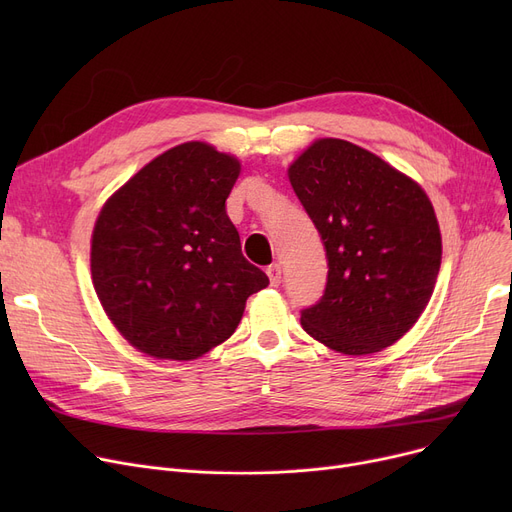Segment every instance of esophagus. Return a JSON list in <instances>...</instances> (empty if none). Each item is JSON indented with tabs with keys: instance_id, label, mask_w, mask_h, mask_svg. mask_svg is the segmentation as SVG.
<instances>
[{
	"instance_id": "obj_1",
	"label": "esophagus",
	"mask_w": 512,
	"mask_h": 512,
	"mask_svg": "<svg viewBox=\"0 0 512 512\" xmlns=\"http://www.w3.org/2000/svg\"><path fill=\"white\" fill-rule=\"evenodd\" d=\"M267 278H270V284L272 286H278L280 282H282V270H280V265L278 263H274V265H270L267 267Z\"/></svg>"
}]
</instances>
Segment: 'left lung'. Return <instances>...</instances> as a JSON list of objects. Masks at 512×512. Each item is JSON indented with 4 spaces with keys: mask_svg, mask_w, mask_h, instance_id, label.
<instances>
[{
    "mask_svg": "<svg viewBox=\"0 0 512 512\" xmlns=\"http://www.w3.org/2000/svg\"><path fill=\"white\" fill-rule=\"evenodd\" d=\"M328 257L324 297L303 330L344 355L405 336L432 299L442 236L423 188L371 151L319 139L288 168Z\"/></svg>",
    "mask_w": 512,
    "mask_h": 512,
    "instance_id": "8db88e82",
    "label": "left lung"
}]
</instances>
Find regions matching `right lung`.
Here are the masks:
<instances>
[{"instance_id":"obj_1","label":"right lung","mask_w":512,"mask_h":512,"mask_svg":"<svg viewBox=\"0 0 512 512\" xmlns=\"http://www.w3.org/2000/svg\"><path fill=\"white\" fill-rule=\"evenodd\" d=\"M238 159L191 141L168 149L103 205L91 240L97 297L155 359L191 361L228 340L270 284L240 251L226 199Z\"/></svg>"}]
</instances>
